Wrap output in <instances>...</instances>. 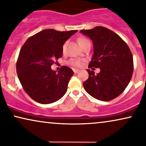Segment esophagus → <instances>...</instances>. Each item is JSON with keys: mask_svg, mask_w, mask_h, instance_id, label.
Wrapping results in <instances>:
<instances>
[{"mask_svg": "<svg viewBox=\"0 0 146 146\" xmlns=\"http://www.w3.org/2000/svg\"><path fill=\"white\" fill-rule=\"evenodd\" d=\"M73 71L75 74H76L78 72H79V71H80V70H78V69H73Z\"/></svg>", "mask_w": 146, "mask_h": 146, "instance_id": "obj_1", "label": "esophagus"}]
</instances>
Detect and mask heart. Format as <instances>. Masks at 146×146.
I'll return each mask as SVG.
<instances>
[{
	"label": "heart",
	"instance_id": "heart-1",
	"mask_svg": "<svg viewBox=\"0 0 146 146\" xmlns=\"http://www.w3.org/2000/svg\"><path fill=\"white\" fill-rule=\"evenodd\" d=\"M78 43L80 44L81 47H82L86 43L90 42L89 40L88 39H86V37H80V38H78ZM66 46V43H64L63 46H62V52H65ZM68 64L72 66H74V67H80V66H82V62L80 59H70L69 60Z\"/></svg>",
	"mask_w": 146,
	"mask_h": 146
}]
</instances>
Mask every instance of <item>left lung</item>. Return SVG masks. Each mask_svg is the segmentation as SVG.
I'll list each match as a JSON object with an SVG mask.
<instances>
[{"mask_svg":"<svg viewBox=\"0 0 146 146\" xmlns=\"http://www.w3.org/2000/svg\"><path fill=\"white\" fill-rule=\"evenodd\" d=\"M80 32L93 42L94 54L88 68L101 70L97 74L87 70L89 76L83 86L92 97L111 101L124 91L131 79L133 60L131 50L120 36L106 27L97 26Z\"/></svg>","mask_w":146,"mask_h":146,"instance_id":"obj_1","label":"left lung"}]
</instances>
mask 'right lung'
<instances>
[{
    "mask_svg": "<svg viewBox=\"0 0 146 146\" xmlns=\"http://www.w3.org/2000/svg\"><path fill=\"white\" fill-rule=\"evenodd\" d=\"M77 31L43 30L29 37L21 48L17 73L23 88L35 101L54 103L67 91L72 70L63 66L57 73L52 70L51 66L62 58L65 41Z\"/></svg>",
    "mask_w": 146,
    "mask_h": 146,
    "instance_id": "add662e5",
    "label": "right lung"
}]
</instances>
